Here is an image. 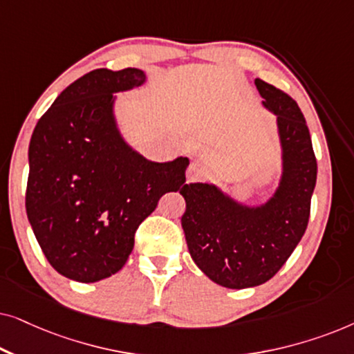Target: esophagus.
<instances>
[{
  "instance_id": "1",
  "label": "esophagus",
  "mask_w": 354,
  "mask_h": 354,
  "mask_svg": "<svg viewBox=\"0 0 354 354\" xmlns=\"http://www.w3.org/2000/svg\"><path fill=\"white\" fill-rule=\"evenodd\" d=\"M206 167L203 166V164L196 162V161H192L190 166L187 169V182H198L201 180L203 177H206Z\"/></svg>"
}]
</instances>
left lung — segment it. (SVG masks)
<instances>
[{"label":"left lung","mask_w":354,"mask_h":354,"mask_svg":"<svg viewBox=\"0 0 354 354\" xmlns=\"http://www.w3.org/2000/svg\"><path fill=\"white\" fill-rule=\"evenodd\" d=\"M254 85L264 108L277 118L282 169L272 195L248 205L211 182L180 190L192 259L212 282L235 290L268 282L287 263L308 227L317 178L311 135L297 101L261 79Z\"/></svg>","instance_id":"8db88e82"}]
</instances>
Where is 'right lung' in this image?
<instances>
[{
    "label": "right lung",
    "instance_id": "obj_1",
    "mask_svg": "<svg viewBox=\"0 0 354 354\" xmlns=\"http://www.w3.org/2000/svg\"><path fill=\"white\" fill-rule=\"evenodd\" d=\"M145 82L135 67L91 71L61 91L32 133L28 222L48 263L75 282L119 272L159 198L185 187L188 158L149 161L120 132L115 93Z\"/></svg>",
    "mask_w": 354,
    "mask_h": 354
}]
</instances>
